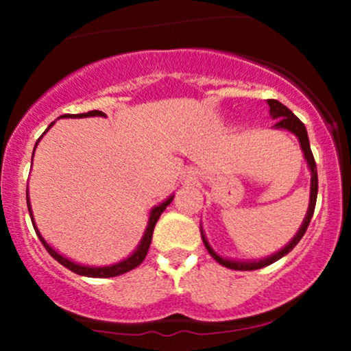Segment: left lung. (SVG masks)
<instances>
[{
	"label": "left lung",
	"mask_w": 351,
	"mask_h": 351,
	"mask_svg": "<svg viewBox=\"0 0 351 351\" xmlns=\"http://www.w3.org/2000/svg\"><path fill=\"white\" fill-rule=\"evenodd\" d=\"M267 104H269V107H271V115L274 117V119H279V120H277L276 127L277 128H285V130H291L292 134L297 135V138H299V142H300L302 150H304L305 160H307V163H308L310 171H312V181H310V204H308V211H307V216H305L304 223H302V228L299 229V232H297V236L293 237L291 243L285 245V247L282 249V251H279L277 254H274V256H271V257H267V259L259 261V263H239V261H229V259H224V257H219L215 251H213L211 247H209L206 237L203 236V231H201V237H203V243H204V245H206L208 252L211 254L213 259H215L216 263H219L221 265H224V267L232 269V271H256V269H263V267H265V265H269V264L276 263V261H279L280 257L285 256V254L291 252L292 249L295 247L297 244H299V241L302 239V237H304L305 231H307V228H308V224H310V219H312V216H313V211H315L317 191H318L317 165H315V158H313V155H312V150H310L308 135H307V130H305V125L302 123L300 120L292 114V110H289V108L285 107L284 104H280L279 100L269 99Z\"/></svg>",
	"instance_id": "obj_1"
}]
</instances>
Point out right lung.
<instances>
[{"instance_id": "obj_1", "label": "right lung", "mask_w": 351, "mask_h": 351, "mask_svg": "<svg viewBox=\"0 0 351 351\" xmlns=\"http://www.w3.org/2000/svg\"><path fill=\"white\" fill-rule=\"evenodd\" d=\"M95 115H99V117H106V114H104V112H100V110H90V112H87V114H79V115H74V114H66V115H60V117H66V119H75V117H79V119H80V117H95ZM51 125H52V123H51ZM51 125H49V127H51ZM36 145H38V142H36ZM33 155H34V153H33ZM171 199H173V196H170V198H168L167 201H165V203L160 204V206H156V208H153V209H152L150 221H148L147 231H145V236H143L142 243H140V245H138V249H136V251H135L134 254H132L130 257H127V259L122 261V263L114 264V265H107V267H86V265L74 264V263H72V261L66 259V257H62V256H60V254L56 252L54 249H52L51 245L46 243V241L43 239V236L39 234L38 228H36V224H34V219H33V217H31V221H33L34 231H36V234H38L39 241H41L44 247H46V251L49 252L51 256L54 257V259L58 261L59 264H62L64 267H67V269H69V271H72V272L79 274V276H86V277H99V279H106V277H117V276H122V274L128 272V271H132V269H135V267H138V265L143 263L145 256H147V252H148V247H150L152 237H153V229H155L156 221H158V217L162 216V213L165 211V209H167L168 204L171 203ZM26 201H27V209H29V216H33V213H31L29 198H27V189H26Z\"/></svg>"}]
</instances>
